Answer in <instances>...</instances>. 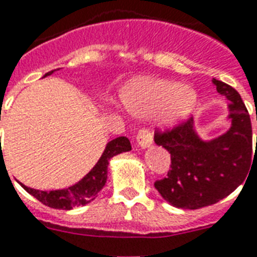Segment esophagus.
<instances>
[{
    "instance_id": "34e87169",
    "label": "esophagus",
    "mask_w": 257,
    "mask_h": 257,
    "mask_svg": "<svg viewBox=\"0 0 257 257\" xmlns=\"http://www.w3.org/2000/svg\"><path fill=\"white\" fill-rule=\"evenodd\" d=\"M137 145L141 147V149H147L150 146L153 145V133L150 128H141L137 134Z\"/></svg>"
}]
</instances>
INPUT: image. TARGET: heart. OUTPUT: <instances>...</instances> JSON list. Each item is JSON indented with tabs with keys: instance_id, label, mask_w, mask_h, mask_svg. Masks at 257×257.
<instances>
[{
	"instance_id": "1",
	"label": "heart",
	"mask_w": 257,
	"mask_h": 257,
	"mask_svg": "<svg viewBox=\"0 0 257 257\" xmlns=\"http://www.w3.org/2000/svg\"><path fill=\"white\" fill-rule=\"evenodd\" d=\"M123 102L134 115L159 114L166 126H176L190 115L198 96L194 89L175 81L137 78L123 89Z\"/></svg>"
}]
</instances>
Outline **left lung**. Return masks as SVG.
Returning <instances> with one entry per match:
<instances>
[{"label": "left lung", "instance_id": "left-lung-1", "mask_svg": "<svg viewBox=\"0 0 257 257\" xmlns=\"http://www.w3.org/2000/svg\"><path fill=\"white\" fill-rule=\"evenodd\" d=\"M217 93L229 100L231 127L225 134L202 141L194 119L155 131L154 141L171 154L167 178L155 182V188L171 206L198 210L215 204L243 183L252 162V126L240 94L213 78ZM257 147V138H256Z\"/></svg>", "mask_w": 257, "mask_h": 257}]
</instances>
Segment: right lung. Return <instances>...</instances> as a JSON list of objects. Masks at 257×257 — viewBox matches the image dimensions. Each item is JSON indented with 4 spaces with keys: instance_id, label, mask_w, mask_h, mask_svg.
<instances>
[{
    "instance_id": "add662e5",
    "label": "right lung",
    "mask_w": 257,
    "mask_h": 257,
    "mask_svg": "<svg viewBox=\"0 0 257 257\" xmlns=\"http://www.w3.org/2000/svg\"><path fill=\"white\" fill-rule=\"evenodd\" d=\"M54 73V70L49 71L45 74V77ZM131 145L130 141L126 137H119V138L112 139L107 143L104 149L102 157L96 164L93 167V170L83 176L78 183L69 188L55 191H40L26 187L21 183L25 191H28L29 194L33 195L37 200L44 203L45 206L50 208H57V210H71L74 207L85 206L87 203L93 202L96 198V195L99 192L107 180V166L108 162L112 157H115L120 153L130 151Z\"/></svg>"
}]
</instances>
